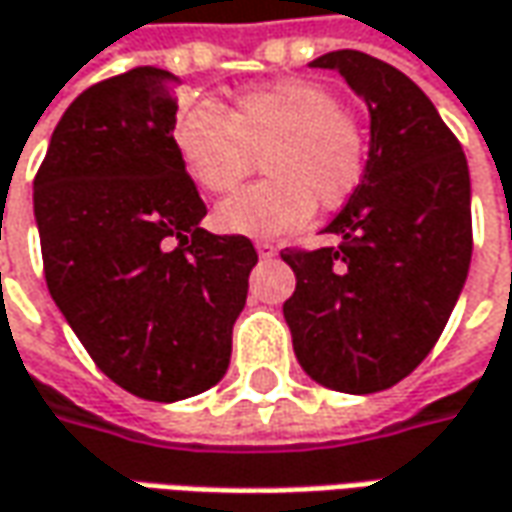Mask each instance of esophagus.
I'll return each mask as SVG.
<instances>
[{
	"label": "esophagus",
	"mask_w": 512,
	"mask_h": 512,
	"mask_svg": "<svg viewBox=\"0 0 512 512\" xmlns=\"http://www.w3.org/2000/svg\"><path fill=\"white\" fill-rule=\"evenodd\" d=\"M255 249H257V255L263 257V260H269V257L277 255V246H274L272 240H257Z\"/></svg>",
	"instance_id": "esophagus-1"
}]
</instances>
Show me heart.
Listing matches in <instances>:
<instances>
[{"label":"heart","mask_w":512,"mask_h":512,"mask_svg":"<svg viewBox=\"0 0 512 512\" xmlns=\"http://www.w3.org/2000/svg\"><path fill=\"white\" fill-rule=\"evenodd\" d=\"M172 144L186 175L209 195H226L257 169L269 178L235 192L215 209L223 232L280 238L309 221L314 206L351 198L368 164L362 127L317 81H283L243 93L223 110L198 101L178 113Z\"/></svg>","instance_id":"1"}]
</instances>
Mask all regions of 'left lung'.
<instances>
[{"instance_id":"left-lung-1","label":"left lung","mask_w":512,"mask_h":512,"mask_svg":"<svg viewBox=\"0 0 512 512\" xmlns=\"http://www.w3.org/2000/svg\"><path fill=\"white\" fill-rule=\"evenodd\" d=\"M311 67L337 70L371 113L360 186L328 223L337 246L286 249L297 277L283 303L294 354L320 385L374 394L431 354L465 286L473 223L459 138L397 67L334 50Z\"/></svg>"}]
</instances>
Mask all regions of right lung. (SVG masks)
<instances>
[{
  "label": "right lung",
  "instance_id": "add662e5",
  "mask_svg": "<svg viewBox=\"0 0 512 512\" xmlns=\"http://www.w3.org/2000/svg\"><path fill=\"white\" fill-rule=\"evenodd\" d=\"M178 76L135 67L87 87L33 178L50 297L98 368L150 402L212 388L246 306L252 240L201 229L172 144Z\"/></svg>",
  "mask_w": 512,
  "mask_h": 512
}]
</instances>
